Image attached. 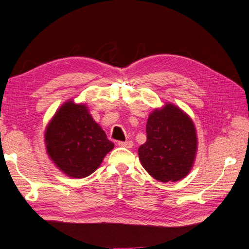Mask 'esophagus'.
Listing matches in <instances>:
<instances>
[{"label": "esophagus", "instance_id": "obj_1", "mask_svg": "<svg viewBox=\"0 0 249 249\" xmlns=\"http://www.w3.org/2000/svg\"><path fill=\"white\" fill-rule=\"evenodd\" d=\"M118 145H120V147H124V148H132L133 147V142H131V141L118 142Z\"/></svg>", "mask_w": 249, "mask_h": 249}]
</instances>
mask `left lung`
I'll return each instance as SVG.
<instances>
[{
    "label": "left lung",
    "mask_w": 249,
    "mask_h": 249,
    "mask_svg": "<svg viewBox=\"0 0 249 249\" xmlns=\"http://www.w3.org/2000/svg\"><path fill=\"white\" fill-rule=\"evenodd\" d=\"M147 142L138 148L142 167L155 179L167 183L184 178L191 170L197 149L195 124L171 104L150 114Z\"/></svg>",
    "instance_id": "1"
}]
</instances>
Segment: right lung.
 <instances>
[{"instance_id":"right-lung-1","label":"right lung","mask_w":249,"mask_h":249,"mask_svg":"<svg viewBox=\"0 0 249 249\" xmlns=\"http://www.w3.org/2000/svg\"><path fill=\"white\" fill-rule=\"evenodd\" d=\"M47 154L60 170L75 178L92 174L114 148L84 105L65 102L45 132Z\"/></svg>"}]
</instances>
